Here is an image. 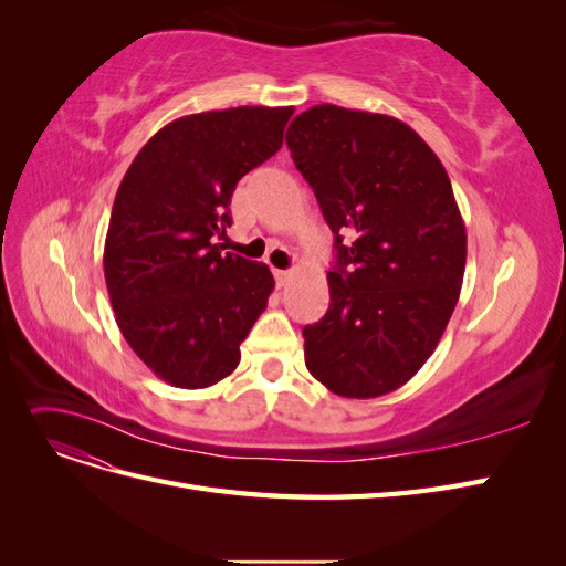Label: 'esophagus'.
<instances>
[{
  "label": "esophagus",
  "instance_id": "34e87169",
  "mask_svg": "<svg viewBox=\"0 0 566 566\" xmlns=\"http://www.w3.org/2000/svg\"><path fill=\"white\" fill-rule=\"evenodd\" d=\"M273 276H276L279 287H283V285L287 283V279H290V273H287V271H283V269H273Z\"/></svg>",
  "mask_w": 566,
  "mask_h": 566
}]
</instances>
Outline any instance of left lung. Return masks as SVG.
Masks as SVG:
<instances>
[{"mask_svg":"<svg viewBox=\"0 0 566 566\" xmlns=\"http://www.w3.org/2000/svg\"><path fill=\"white\" fill-rule=\"evenodd\" d=\"M285 144L337 250L328 312L302 331L304 364L339 397H382L432 356L460 297L468 235L451 179L418 132L380 113L321 104Z\"/></svg>","mask_w":566,"mask_h":566,"instance_id":"left-lung-1","label":"left lung"}]
</instances>
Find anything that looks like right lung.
Here are the masks:
<instances>
[{
    "instance_id": "obj_1",
    "label": "right lung",
    "mask_w": 566,
    "mask_h": 566,
    "mask_svg": "<svg viewBox=\"0 0 566 566\" xmlns=\"http://www.w3.org/2000/svg\"><path fill=\"white\" fill-rule=\"evenodd\" d=\"M293 106H238L175 119L136 153L117 188L104 248L115 321L142 361L172 387L231 375L266 310V264L221 252L231 196L283 146Z\"/></svg>"
}]
</instances>
